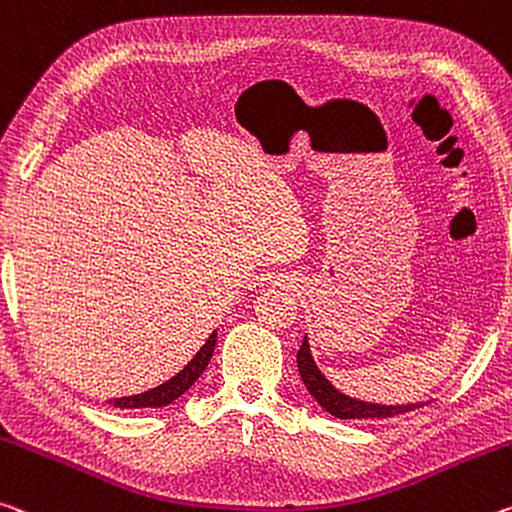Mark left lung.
I'll return each instance as SVG.
<instances>
[{"label": "left lung", "instance_id": "obj_1", "mask_svg": "<svg viewBox=\"0 0 512 512\" xmlns=\"http://www.w3.org/2000/svg\"><path fill=\"white\" fill-rule=\"evenodd\" d=\"M296 362H298L300 378H303L307 392L314 396L316 403H319L323 410L330 412V415L337 419H387V417L405 415V412H412L424 405V403L380 405V403H367V401L351 399V396L342 394L339 389L330 385V380L323 376L319 367H316L312 351H310V344H307V337L303 339V346L298 348Z\"/></svg>", "mask_w": 512, "mask_h": 512}]
</instances>
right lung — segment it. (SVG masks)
Instances as JSON below:
<instances>
[{"label":"right lung","mask_w":512,"mask_h":512,"mask_svg":"<svg viewBox=\"0 0 512 512\" xmlns=\"http://www.w3.org/2000/svg\"><path fill=\"white\" fill-rule=\"evenodd\" d=\"M216 330L209 335V339L205 342V346L200 348L196 353V358H193L186 367L173 376L166 383H161L157 387L148 389V392L143 394H134V396H123V399H113L109 401L113 408H123V410H141V408H164V405L173 403L175 399H180V396L189 389L196 380L202 376V371L207 369L209 360H212L214 355V346H216Z\"/></svg>","instance_id":"obj_1"}]
</instances>
